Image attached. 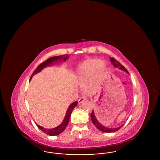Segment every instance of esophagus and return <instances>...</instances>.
<instances>
[{
	"instance_id": "34e87169",
	"label": "esophagus",
	"mask_w": 160,
	"mask_h": 160,
	"mask_svg": "<svg viewBox=\"0 0 160 160\" xmlns=\"http://www.w3.org/2000/svg\"><path fill=\"white\" fill-rule=\"evenodd\" d=\"M84 100H86L85 97H82V98H80V99L78 100V103L80 104H81L82 102H83Z\"/></svg>"
}]
</instances>
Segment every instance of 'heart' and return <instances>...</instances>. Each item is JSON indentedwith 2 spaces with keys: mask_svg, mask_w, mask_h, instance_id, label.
<instances>
[{
  "mask_svg": "<svg viewBox=\"0 0 160 160\" xmlns=\"http://www.w3.org/2000/svg\"><path fill=\"white\" fill-rule=\"evenodd\" d=\"M106 65L101 60L84 61L77 70L76 77L86 94L95 93L103 80Z\"/></svg>",
  "mask_w": 160,
  "mask_h": 160,
  "instance_id": "obj_1",
  "label": "heart"
}]
</instances>
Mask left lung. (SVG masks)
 Wrapping results in <instances>:
<instances>
[{
    "label": "left lung",
    "instance_id": "obj_1",
    "mask_svg": "<svg viewBox=\"0 0 160 160\" xmlns=\"http://www.w3.org/2000/svg\"><path fill=\"white\" fill-rule=\"evenodd\" d=\"M110 60L111 61L112 65L114 66L115 68H118L119 69H120V70H122L123 71L127 72L128 74H129L128 71L118 61H116V59H114V58H110ZM91 118L92 122L93 123V125L99 130L102 131V132H114L117 131L118 130H119L121 128H122V126L123 125V124L121 126L116 127V128H108V127H107L106 126H104V125H102V123H101L98 121V119H97V118L95 116V112L93 111V109L92 110V112L91 115Z\"/></svg>",
    "mask_w": 160,
    "mask_h": 160
}]
</instances>
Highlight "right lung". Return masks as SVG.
Masks as SVG:
<instances>
[{
    "instance_id": "add662e5",
    "label": "right lung",
    "mask_w": 160,
    "mask_h": 160,
    "mask_svg": "<svg viewBox=\"0 0 160 160\" xmlns=\"http://www.w3.org/2000/svg\"><path fill=\"white\" fill-rule=\"evenodd\" d=\"M68 58L69 56H68V54L54 56V57H52L50 58H48L45 62L41 63L38 67L35 69V71L33 72V73L31 76L29 81H31V79L32 78V77L34 75H35L36 74L40 72L43 69L45 68L46 67L52 66V65H54L55 63H56V62L57 63H59V62H64L67 61ZM77 105V101L71 104L69 106L63 121L58 127L53 128H44V127H42L40 125H38L37 123H36L37 127L41 131H42L44 133L47 134V135H49V136H57V135L60 134L61 132H62L63 131V130L65 129V128L68 125L71 114L72 113V112L73 109Z\"/></svg>"
}]
</instances>
